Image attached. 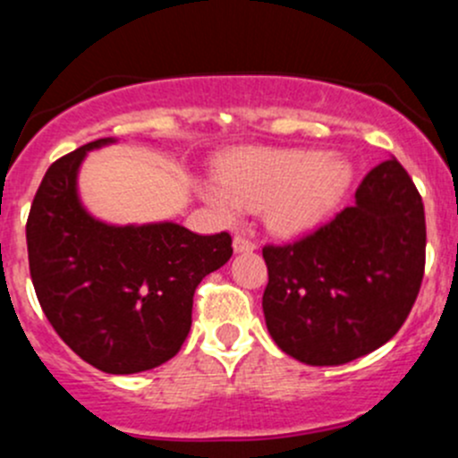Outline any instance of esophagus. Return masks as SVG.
<instances>
[{
  "label": "esophagus",
  "mask_w": 458,
  "mask_h": 458,
  "mask_svg": "<svg viewBox=\"0 0 458 458\" xmlns=\"http://www.w3.org/2000/svg\"><path fill=\"white\" fill-rule=\"evenodd\" d=\"M233 249L238 253H247V251H253V249H256V242H253V240H249V238H244V235H235Z\"/></svg>",
  "instance_id": "esophagus-1"
}]
</instances>
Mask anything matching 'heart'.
Listing matches in <instances>:
<instances>
[{
  "label": "heart",
  "instance_id": "b5f03b06",
  "mask_svg": "<svg viewBox=\"0 0 458 458\" xmlns=\"http://www.w3.org/2000/svg\"><path fill=\"white\" fill-rule=\"evenodd\" d=\"M352 166L341 157L301 148H240L220 160V180L202 196L225 218L242 209H267V225L280 235L305 233L320 223L347 191Z\"/></svg>",
  "mask_w": 458,
  "mask_h": 458
}]
</instances>
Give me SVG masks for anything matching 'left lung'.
<instances>
[{"mask_svg": "<svg viewBox=\"0 0 458 458\" xmlns=\"http://www.w3.org/2000/svg\"><path fill=\"white\" fill-rule=\"evenodd\" d=\"M265 323L307 365H343L401 329L425 271V211L398 160L374 166L356 205L289 244H265Z\"/></svg>", "mask_w": 458, "mask_h": 458, "instance_id": "8db88e82", "label": "left lung"}]
</instances>
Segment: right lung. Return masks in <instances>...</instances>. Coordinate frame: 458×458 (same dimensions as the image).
Wrapping results in <instances>:
<instances>
[{
  "mask_svg": "<svg viewBox=\"0 0 458 458\" xmlns=\"http://www.w3.org/2000/svg\"><path fill=\"white\" fill-rule=\"evenodd\" d=\"M95 140L53 162L26 223L35 293L57 336L106 374H138L174 359L191 329L200 280L229 260L231 235L175 223H99L77 198V169Z\"/></svg>",
  "mask_w": 458,
  "mask_h": 458,
  "instance_id": "obj_1",
  "label": "right lung"
}]
</instances>
